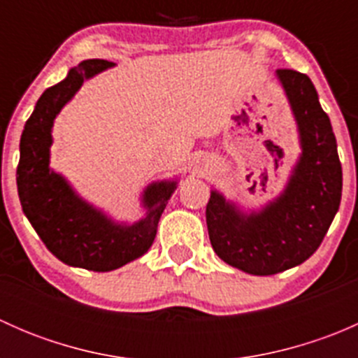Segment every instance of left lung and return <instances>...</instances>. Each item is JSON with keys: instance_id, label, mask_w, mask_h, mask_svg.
I'll return each mask as SVG.
<instances>
[{"instance_id": "1", "label": "left lung", "mask_w": 358, "mask_h": 358, "mask_svg": "<svg viewBox=\"0 0 358 358\" xmlns=\"http://www.w3.org/2000/svg\"><path fill=\"white\" fill-rule=\"evenodd\" d=\"M299 133L301 156L286 189L259 211L243 213L211 190L206 223L211 246L230 266L273 275L308 259L322 243L341 202L343 171L329 115L306 74L279 69Z\"/></svg>"}]
</instances>
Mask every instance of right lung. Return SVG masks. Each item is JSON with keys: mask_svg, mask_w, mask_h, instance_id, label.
<instances>
[{"mask_svg": "<svg viewBox=\"0 0 358 358\" xmlns=\"http://www.w3.org/2000/svg\"><path fill=\"white\" fill-rule=\"evenodd\" d=\"M114 66L85 60L67 78L39 96L20 136L17 189L24 215L53 256L66 265L110 272L140 258L152 246L157 223L176 189L173 182H154L143 190L145 216L133 225L115 223L74 192L62 175L50 169L52 128L57 114L86 79Z\"/></svg>", "mask_w": 358, "mask_h": 358, "instance_id": "obj_1", "label": "right lung"}]
</instances>
